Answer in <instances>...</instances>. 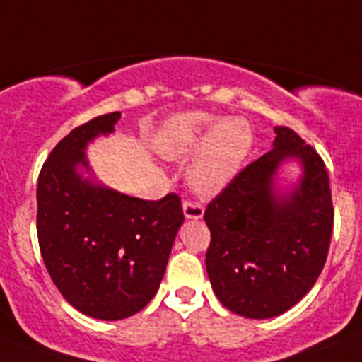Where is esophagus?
Listing matches in <instances>:
<instances>
[{
	"label": "esophagus",
	"mask_w": 362,
	"mask_h": 362,
	"mask_svg": "<svg viewBox=\"0 0 362 362\" xmlns=\"http://www.w3.org/2000/svg\"><path fill=\"white\" fill-rule=\"evenodd\" d=\"M183 212L187 219H201L204 214V206L199 203V201L187 199L183 203Z\"/></svg>",
	"instance_id": "esophagus-1"
}]
</instances>
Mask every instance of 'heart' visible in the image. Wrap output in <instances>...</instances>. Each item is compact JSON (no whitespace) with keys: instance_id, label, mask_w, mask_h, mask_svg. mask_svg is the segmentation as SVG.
Returning a JSON list of instances; mask_svg holds the SVG:
<instances>
[{"instance_id":"heart-1","label":"heart","mask_w":362,"mask_h":362,"mask_svg":"<svg viewBox=\"0 0 362 362\" xmlns=\"http://www.w3.org/2000/svg\"><path fill=\"white\" fill-rule=\"evenodd\" d=\"M206 141L188 168V179L196 190L212 194L221 190L233 175L252 145L250 127L241 119L221 121L206 114H185L168 123L159 139V150L166 158H185L204 137Z\"/></svg>"}]
</instances>
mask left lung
<instances>
[{"label": "left lung", "instance_id": "left-lung-1", "mask_svg": "<svg viewBox=\"0 0 362 362\" xmlns=\"http://www.w3.org/2000/svg\"><path fill=\"white\" fill-rule=\"evenodd\" d=\"M274 130V148L245 166L204 210L214 292L230 312L248 319L276 317L308 293L334 228L325 161L292 129ZM288 157L299 158L305 174L290 194L277 197L273 175Z\"/></svg>", "mask_w": 362, "mask_h": 362}]
</instances>
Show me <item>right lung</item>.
I'll return each instance as SVG.
<instances>
[{
  "label": "right lung",
  "instance_id": "1",
  "mask_svg": "<svg viewBox=\"0 0 362 362\" xmlns=\"http://www.w3.org/2000/svg\"><path fill=\"white\" fill-rule=\"evenodd\" d=\"M119 112L76 127L54 146L37 179V241L54 284L81 313L103 321L130 317L148 305L165 276L183 225L177 194L145 201L92 185L85 148L110 134Z\"/></svg>",
  "mask_w": 362,
  "mask_h": 362
}]
</instances>
